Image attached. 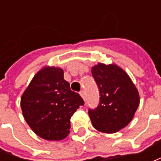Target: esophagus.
Segmentation results:
<instances>
[{
  "mask_svg": "<svg viewBox=\"0 0 161 161\" xmlns=\"http://www.w3.org/2000/svg\"><path fill=\"white\" fill-rule=\"evenodd\" d=\"M80 97L83 98L84 100H85V98H86V97H85V92H84L83 90H81L80 92Z\"/></svg>",
  "mask_w": 161,
  "mask_h": 161,
  "instance_id": "34e87169",
  "label": "esophagus"
}]
</instances>
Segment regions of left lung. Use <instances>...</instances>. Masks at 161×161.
<instances>
[{
	"mask_svg": "<svg viewBox=\"0 0 161 161\" xmlns=\"http://www.w3.org/2000/svg\"><path fill=\"white\" fill-rule=\"evenodd\" d=\"M91 73L99 90L98 107L89 110L92 125L102 133L120 131L133 120L140 96L133 80L118 65L97 64Z\"/></svg>",
	"mask_w": 161,
	"mask_h": 161,
	"instance_id": "left-lung-1",
	"label": "left lung"
}]
</instances>
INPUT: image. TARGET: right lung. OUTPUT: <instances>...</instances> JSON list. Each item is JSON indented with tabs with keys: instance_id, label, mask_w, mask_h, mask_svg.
I'll return each instance as SVG.
<instances>
[{
	"instance_id": "obj_1",
	"label": "right lung",
	"mask_w": 161,
	"mask_h": 161,
	"mask_svg": "<svg viewBox=\"0 0 161 161\" xmlns=\"http://www.w3.org/2000/svg\"><path fill=\"white\" fill-rule=\"evenodd\" d=\"M83 99L71 91L59 67L45 66L38 71L20 99L22 114L36 135L47 141H61L68 136L71 117Z\"/></svg>"
}]
</instances>
